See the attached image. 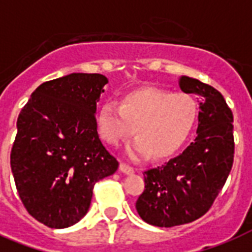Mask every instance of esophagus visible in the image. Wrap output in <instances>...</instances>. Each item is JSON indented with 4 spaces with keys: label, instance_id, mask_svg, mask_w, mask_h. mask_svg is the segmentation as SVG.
I'll return each instance as SVG.
<instances>
[{
    "label": "esophagus",
    "instance_id": "34e87169",
    "mask_svg": "<svg viewBox=\"0 0 252 252\" xmlns=\"http://www.w3.org/2000/svg\"><path fill=\"white\" fill-rule=\"evenodd\" d=\"M120 171L126 172V174H133L134 168L132 167V166L126 165V163L122 162V163H120Z\"/></svg>",
    "mask_w": 252,
    "mask_h": 252
}]
</instances>
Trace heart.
Listing matches in <instances>:
<instances>
[{
  "label": "heart",
  "mask_w": 252,
  "mask_h": 252,
  "mask_svg": "<svg viewBox=\"0 0 252 252\" xmlns=\"http://www.w3.org/2000/svg\"><path fill=\"white\" fill-rule=\"evenodd\" d=\"M197 118V106L187 94L145 87L124 96L122 104L108 100L98 114V129L111 145H120L132 136L138 137L128 148L133 159L167 157L179 149L191 133Z\"/></svg>",
  "instance_id": "obj_1"
}]
</instances>
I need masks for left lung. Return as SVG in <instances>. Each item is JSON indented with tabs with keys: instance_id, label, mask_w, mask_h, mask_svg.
Instances as JSON below:
<instances>
[{
	"instance_id": "left-lung-1",
	"label": "left lung",
	"mask_w": 252,
	"mask_h": 252,
	"mask_svg": "<svg viewBox=\"0 0 252 252\" xmlns=\"http://www.w3.org/2000/svg\"><path fill=\"white\" fill-rule=\"evenodd\" d=\"M180 89L199 99L197 136L178 157L144 172L145 189L136 201L140 217L159 227L189 223L205 215L234 162L233 112L222 94L188 77L180 78Z\"/></svg>"
}]
</instances>
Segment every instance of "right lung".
I'll use <instances>...</instances> for the list:
<instances>
[{
    "instance_id": "right-lung-1",
    "label": "right lung",
    "mask_w": 252,
    "mask_h": 252,
    "mask_svg": "<svg viewBox=\"0 0 252 252\" xmlns=\"http://www.w3.org/2000/svg\"><path fill=\"white\" fill-rule=\"evenodd\" d=\"M108 82L98 73H73L33 91L17 120L10 165L26 211L53 229L87 213L96 182L118 159L96 130V102Z\"/></svg>"
}]
</instances>
